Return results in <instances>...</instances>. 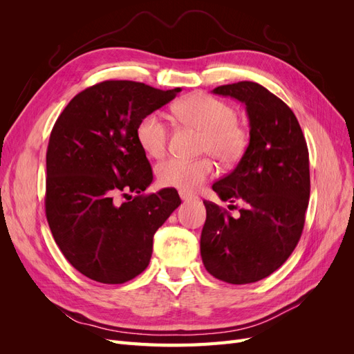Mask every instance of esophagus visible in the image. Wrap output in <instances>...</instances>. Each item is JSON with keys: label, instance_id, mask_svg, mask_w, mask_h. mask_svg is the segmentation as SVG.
Listing matches in <instances>:
<instances>
[{"label": "esophagus", "instance_id": "esophagus-1", "mask_svg": "<svg viewBox=\"0 0 354 354\" xmlns=\"http://www.w3.org/2000/svg\"><path fill=\"white\" fill-rule=\"evenodd\" d=\"M178 195H180V198L183 199L185 202H186V201H194V199H196V196H194L192 194H187V192H183V190H180Z\"/></svg>", "mask_w": 354, "mask_h": 354}]
</instances>
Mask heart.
I'll list each match as a JSON object with an SVG mask.
<instances>
[{
    "instance_id": "heart-1",
    "label": "heart",
    "mask_w": 354,
    "mask_h": 354,
    "mask_svg": "<svg viewBox=\"0 0 354 354\" xmlns=\"http://www.w3.org/2000/svg\"><path fill=\"white\" fill-rule=\"evenodd\" d=\"M178 120L203 131L201 151L211 153L223 164H233L243 155L248 134L236 120L238 113L230 103L205 93H195L173 106ZM168 125L160 112L146 113L136 128V138L149 158H160L168 145ZM216 174V164L211 158L181 159L169 158L156 167L160 186L183 192L198 190Z\"/></svg>"
}]
</instances>
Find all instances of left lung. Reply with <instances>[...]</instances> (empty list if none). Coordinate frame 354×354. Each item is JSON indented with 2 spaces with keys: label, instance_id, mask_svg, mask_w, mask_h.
I'll return each mask as SVG.
<instances>
[{
  "label": "left lung",
  "instance_id": "1",
  "mask_svg": "<svg viewBox=\"0 0 354 354\" xmlns=\"http://www.w3.org/2000/svg\"><path fill=\"white\" fill-rule=\"evenodd\" d=\"M212 93L246 106L250 145L236 168L212 185L223 201H243L245 207L233 218L203 201L201 257L217 279L252 283L279 269L301 238L310 198L308 149L294 112L263 85L241 81Z\"/></svg>",
  "mask_w": 354,
  "mask_h": 354
}]
</instances>
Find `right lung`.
Instances as JSON below:
<instances>
[{
	"instance_id": "obj_1",
	"label": "right lung",
	"mask_w": 354,
	"mask_h": 354,
	"mask_svg": "<svg viewBox=\"0 0 354 354\" xmlns=\"http://www.w3.org/2000/svg\"><path fill=\"white\" fill-rule=\"evenodd\" d=\"M180 91L103 81L75 95L53 127L47 221L65 259L95 282L124 283L140 274L155 232L181 203L176 189L143 195L153 174L136 138L138 121ZM128 191L136 196L116 204Z\"/></svg>"
}]
</instances>
